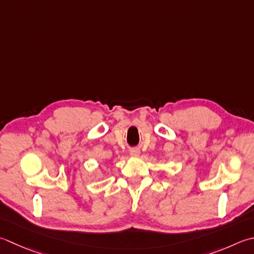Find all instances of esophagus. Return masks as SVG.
<instances>
[{
	"label": "esophagus",
	"instance_id": "esophagus-1",
	"mask_svg": "<svg viewBox=\"0 0 254 254\" xmlns=\"http://www.w3.org/2000/svg\"><path fill=\"white\" fill-rule=\"evenodd\" d=\"M140 150H138V148H132V150L130 151V154H131V156H138L140 155Z\"/></svg>",
	"mask_w": 254,
	"mask_h": 254
}]
</instances>
